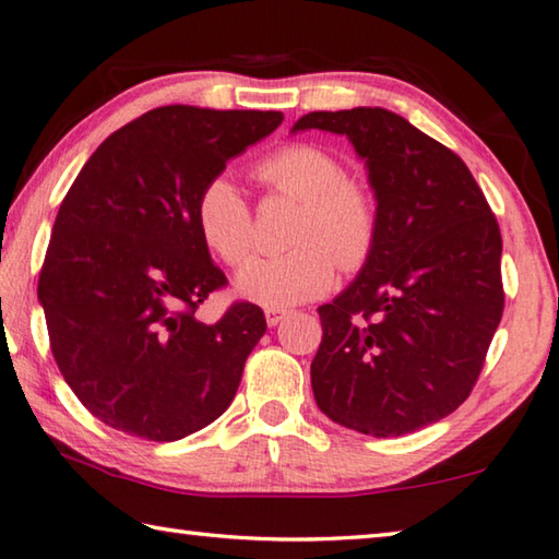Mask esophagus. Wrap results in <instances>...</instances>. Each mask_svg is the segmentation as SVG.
I'll return each instance as SVG.
<instances>
[{
	"instance_id": "1",
	"label": "esophagus",
	"mask_w": 559,
	"mask_h": 559,
	"mask_svg": "<svg viewBox=\"0 0 559 559\" xmlns=\"http://www.w3.org/2000/svg\"><path fill=\"white\" fill-rule=\"evenodd\" d=\"M286 316H288L286 310H281V308H266V323H269L271 328H276Z\"/></svg>"
}]
</instances>
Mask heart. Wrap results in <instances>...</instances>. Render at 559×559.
I'll use <instances>...</instances> for the list:
<instances>
[{
  "mask_svg": "<svg viewBox=\"0 0 559 559\" xmlns=\"http://www.w3.org/2000/svg\"><path fill=\"white\" fill-rule=\"evenodd\" d=\"M257 177L271 194L300 202L290 226L288 251L259 257L236 276V290L263 308H290L325 296L337 266L355 273L372 259L382 231V210L374 189L345 175L330 150L293 143L263 157ZM202 241L226 266H241L257 243L253 212L229 177H214L194 204Z\"/></svg>",
  "mask_w": 559,
  "mask_h": 559,
  "instance_id": "b5f03b06",
  "label": "heart"
}]
</instances>
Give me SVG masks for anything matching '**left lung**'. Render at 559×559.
I'll list each match as a JSON object with an SVG mask.
<instances>
[{
    "mask_svg": "<svg viewBox=\"0 0 559 559\" xmlns=\"http://www.w3.org/2000/svg\"><path fill=\"white\" fill-rule=\"evenodd\" d=\"M347 135L382 210L372 259L320 306L310 365L320 412L377 439L468 400L503 318L498 219L466 163L384 108L318 110L293 130Z\"/></svg>",
    "mask_w": 559,
    "mask_h": 559,
    "instance_id": "1",
    "label": "left lung"
}]
</instances>
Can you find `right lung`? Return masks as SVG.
<instances>
[{
	"mask_svg": "<svg viewBox=\"0 0 559 559\" xmlns=\"http://www.w3.org/2000/svg\"><path fill=\"white\" fill-rule=\"evenodd\" d=\"M276 110L163 106L112 132L56 214L39 300L56 365L108 427L177 441L226 412L263 310L197 308L226 286L194 222L202 187L281 126Z\"/></svg>",
	"mask_w": 559,
	"mask_h": 559,
	"instance_id": "1",
	"label": "right lung"
}]
</instances>
